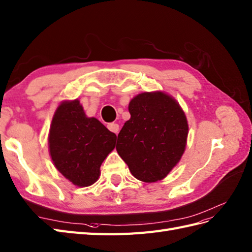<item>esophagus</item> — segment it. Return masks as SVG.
<instances>
[{
	"mask_svg": "<svg viewBox=\"0 0 252 252\" xmlns=\"http://www.w3.org/2000/svg\"><path fill=\"white\" fill-rule=\"evenodd\" d=\"M107 127L110 131H112L114 133H119V131H120V125L118 124V123H110Z\"/></svg>",
	"mask_w": 252,
	"mask_h": 252,
	"instance_id": "34e87169",
	"label": "esophagus"
}]
</instances>
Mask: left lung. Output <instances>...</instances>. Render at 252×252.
<instances>
[{
  "instance_id": "obj_1",
  "label": "left lung",
  "mask_w": 252,
  "mask_h": 252,
  "mask_svg": "<svg viewBox=\"0 0 252 252\" xmlns=\"http://www.w3.org/2000/svg\"><path fill=\"white\" fill-rule=\"evenodd\" d=\"M130 120L118 136L116 151L131 174L145 183L164 179L185 151L188 124L172 97L142 93L128 106Z\"/></svg>"
}]
</instances>
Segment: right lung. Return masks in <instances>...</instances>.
<instances>
[{"mask_svg":"<svg viewBox=\"0 0 252 252\" xmlns=\"http://www.w3.org/2000/svg\"><path fill=\"white\" fill-rule=\"evenodd\" d=\"M116 136L95 118H87L79 100L64 101L54 113L49 133L53 163L72 184H94L100 165L115 147Z\"/></svg>","mask_w":252,"mask_h":252,"instance_id":"obj_1","label":"right lung"}]
</instances>
